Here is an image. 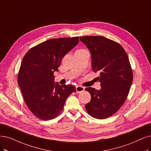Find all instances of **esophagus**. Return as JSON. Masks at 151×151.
<instances>
[{
  "label": "esophagus",
  "instance_id": "1",
  "mask_svg": "<svg viewBox=\"0 0 151 151\" xmlns=\"http://www.w3.org/2000/svg\"><path fill=\"white\" fill-rule=\"evenodd\" d=\"M76 93H81L83 91H84L85 88L81 86H77L76 87Z\"/></svg>",
  "mask_w": 151,
  "mask_h": 151
}]
</instances>
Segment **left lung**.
<instances>
[{
	"label": "left lung",
	"mask_w": 151,
	"mask_h": 151,
	"mask_svg": "<svg viewBox=\"0 0 151 151\" xmlns=\"http://www.w3.org/2000/svg\"><path fill=\"white\" fill-rule=\"evenodd\" d=\"M91 54L94 71H99L100 90L88 87L91 101L85 105L87 113L99 119L108 118L118 111L129 94L133 80L127 55L121 45L102 36L81 37Z\"/></svg>",
	"instance_id": "1"
}]
</instances>
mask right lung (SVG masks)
Returning <instances> with one entry per match:
<instances>
[{
  "instance_id": "add662e5",
  "label": "right lung",
  "mask_w": 151,
  "mask_h": 151,
  "mask_svg": "<svg viewBox=\"0 0 151 151\" xmlns=\"http://www.w3.org/2000/svg\"><path fill=\"white\" fill-rule=\"evenodd\" d=\"M79 42V37L50 39L31 48L22 59L18 85L27 106L37 118L53 119L63 110L75 86L54 83V71H58L64 56Z\"/></svg>"
}]
</instances>
